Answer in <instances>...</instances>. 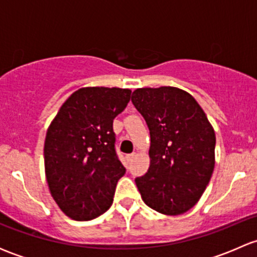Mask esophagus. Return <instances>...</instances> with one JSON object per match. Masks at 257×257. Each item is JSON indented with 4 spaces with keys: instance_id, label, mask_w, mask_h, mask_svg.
Here are the masks:
<instances>
[{
    "instance_id": "obj_1",
    "label": "esophagus",
    "mask_w": 257,
    "mask_h": 257,
    "mask_svg": "<svg viewBox=\"0 0 257 257\" xmlns=\"http://www.w3.org/2000/svg\"><path fill=\"white\" fill-rule=\"evenodd\" d=\"M136 157H137V153H132V154L126 155V160H128V162H132Z\"/></svg>"
}]
</instances>
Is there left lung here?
Wrapping results in <instances>:
<instances>
[{
  "instance_id": "1",
  "label": "left lung",
  "mask_w": 257,
  "mask_h": 257,
  "mask_svg": "<svg viewBox=\"0 0 257 257\" xmlns=\"http://www.w3.org/2000/svg\"><path fill=\"white\" fill-rule=\"evenodd\" d=\"M132 102L150 132V167L136 179L142 199L160 214H184L214 172V128L195 98L177 87L138 88Z\"/></svg>"
}]
</instances>
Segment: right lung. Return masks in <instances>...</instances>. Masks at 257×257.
I'll use <instances>...</instances> for the list:
<instances>
[{
	"mask_svg": "<svg viewBox=\"0 0 257 257\" xmlns=\"http://www.w3.org/2000/svg\"><path fill=\"white\" fill-rule=\"evenodd\" d=\"M131 94L125 88H80L49 124L46 179L52 198L71 219L92 220L112 205L116 183L125 173L114 148L113 119Z\"/></svg>",
	"mask_w": 257,
	"mask_h": 257,
	"instance_id": "1",
	"label": "right lung"
}]
</instances>
